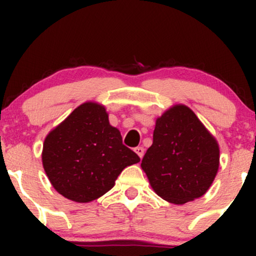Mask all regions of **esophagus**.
<instances>
[{
  "mask_svg": "<svg viewBox=\"0 0 256 256\" xmlns=\"http://www.w3.org/2000/svg\"><path fill=\"white\" fill-rule=\"evenodd\" d=\"M134 152H136V154L140 156V158H142L143 155H144V148H143V146H137V148L134 149Z\"/></svg>",
  "mask_w": 256,
  "mask_h": 256,
  "instance_id": "esophagus-1",
  "label": "esophagus"
}]
</instances>
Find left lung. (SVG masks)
<instances>
[{
    "label": "left lung",
    "instance_id": "8db88e82",
    "mask_svg": "<svg viewBox=\"0 0 256 256\" xmlns=\"http://www.w3.org/2000/svg\"><path fill=\"white\" fill-rule=\"evenodd\" d=\"M219 144L185 104L170 107L155 122L143 171L161 198L184 204L204 196L219 170Z\"/></svg>",
    "mask_w": 256,
    "mask_h": 256
}]
</instances>
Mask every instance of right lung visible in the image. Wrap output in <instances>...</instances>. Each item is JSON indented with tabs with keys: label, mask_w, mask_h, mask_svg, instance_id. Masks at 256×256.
I'll list each match as a JSON object with an SVG mask.
<instances>
[{
	"label": "right lung",
	"mask_w": 256,
	"mask_h": 256,
	"mask_svg": "<svg viewBox=\"0 0 256 256\" xmlns=\"http://www.w3.org/2000/svg\"><path fill=\"white\" fill-rule=\"evenodd\" d=\"M42 162L60 195L86 204L110 192L122 170L140 158L122 144L104 106L88 101L46 134Z\"/></svg>",
	"instance_id": "obj_1"
}]
</instances>
